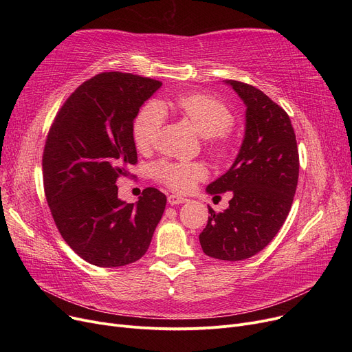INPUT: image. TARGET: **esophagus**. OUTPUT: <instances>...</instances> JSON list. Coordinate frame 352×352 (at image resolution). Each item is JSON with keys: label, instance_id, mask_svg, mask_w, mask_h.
Returning <instances> with one entry per match:
<instances>
[{"label": "esophagus", "instance_id": "34e87169", "mask_svg": "<svg viewBox=\"0 0 352 352\" xmlns=\"http://www.w3.org/2000/svg\"><path fill=\"white\" fill-rule=\"evenodd\" d=\"M188 199L184 198L181 195H175V194H171L168 195V204L170 206H177V204H184V202H187Z\"/></svg>", "mask_w": 352, "mask_h": 352}]
</instances>
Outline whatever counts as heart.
<instances>
[{"instance_id":"1","label":"heart","mask_w":352,"mask_h":352,"mask_svg":"<svg viewBox=\"0 0 352 352\" xmlns=\"http://www.w3.org/2000/svg\"><path fill=\"white\" fill-rule=\"evenodd\" d=\"M170 104L201 137L208 138L214 151H226V131L231 128L234 117L223 102L206 94H187L173 100ZM162 122L164 109L160 104L151 102L140 111L133 126V137L138 150L144 151L153 145ZM153 174L173 191L188 192L197 186V182L207 178L208 170L198 161L162 160L154 164Z\"/></svg>"}]
</instances>
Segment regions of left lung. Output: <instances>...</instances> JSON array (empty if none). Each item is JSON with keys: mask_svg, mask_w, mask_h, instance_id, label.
<instances>
[{"mask_svg": "<svg viewBox=\"0 0 352 352\" xmlns=\"http://www.w3.org/2000/svg\"><path fill=\"white\" fill-rule=\"evenodd\" d=\"M245 104L243 144L230 170L207 192L231 191L230 207L217 214L208 207L199 244L208 256L241 261L260 252L283 227L298 184L300 158L291 120L258 88L226 80Z\"/></svg>", "mask_w": 352, "mask_h": 352, "instance_id": "obj_1", "label": "left lung"}]
</instances>
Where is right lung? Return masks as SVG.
<instances>
[{
  "mask_svg": "<svg viewBox=\"0 0 352 352\" xmlns=\"http://www.w3.org/2000/svg\"><path fill=\"white\" fill-rule=\"evenodd\" d=\"M161 81L102 72L64 102L45 141L47 202L64 241L87 263L114 268L146 252L166 197L145 188L135 204L118 198L117 179L137 164L134 120Z\"/></svg>",
  "mask_w": 352,
  "mask_h": 352,
  "instance_id": "right-lung-1",
  "label": "right lung"
}]
</instances>
